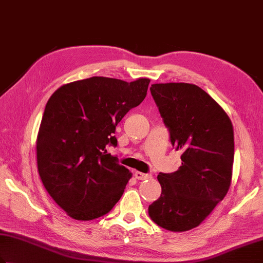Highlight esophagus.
<instances>
[{"label":"esophagus","mask_w":263,"mask_h":263,"mask_svg":"<svg viewBox=\"0 0 263 263\" xmlns=\"http://www.w3.org/2000/svg\"><path fill=\"white\" fill-rule=\"evenodd\" d=\"M135 178L139 179V180H148V179H151V174L150 173H142L136 171L135 172Z\"/></svg>","instance_id":"obj_1"}]
</instances>
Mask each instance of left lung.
Listing matches in <instances>:
<instances>
[{
  "mask_svg": "<svg viewBox=\"0 0 263 263\" xmlns=\"http://www.w3.org/2000/svg\"><path fill=\"white\" fill-rule=\"evenodd\" d=\"M150 91L172 145L182 155L178 171L158 174L162 194L149 205V216L168 231H188L208 217L231 185L232 122L197 85L159 83Z\"/></svg>",
  "mask_w": 263,
  "mask_h": 263,
  "instance_id": "1",
  "label": "left lung"
}]
</instances>
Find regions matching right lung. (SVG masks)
<instances>
[{"label": "right lung", "instance_id": "obj_1", "mask_svg": "<svg viewBox=\"0 0 263 263\" xmlns=\"http://www.w3.org/2000/svg\"><path fill=\"white\" fill-rule=\"evenodd\" d=\"M149 83L95 76L50 96L36 137V163L46 191L71 218L101 217L122 196L132 172L106 146L118 145L115 127L144 100Z\"/></svg>", "mask_w": 263, "mask_h": 263}]
</instances>
